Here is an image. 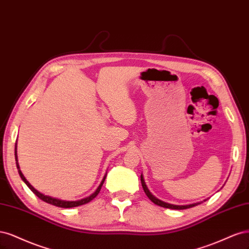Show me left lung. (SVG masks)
I'll use <instances>...</instances> for the list:
<instances>
[{"label": "left lung", "mask_w": 249, "mask_h": 249, "mask_svg": "<svg viewBox=\"0 0 249 249\" xmlns=\"http://www.w3.org/2000/svg\"><path fill=\"white\" fill-rule=\"evenodd\" d=\"M141 181H142V188H143V191H145V194L147 195V196L152 200V202H153L154 204H156V205H158V206H160V207H163V208H167V209H175V210H184V209H188V208H192V207H195V206H196V205H198L199 203H197V204H192V205H186V206H177V205H172V204H167V203H165V202H162V200H160V199H158L157 197H155L153 195L151 194V192L149 191V189H148V187H147V185H146V183H145V181H143V177H142V175H141Z\"/></svg>", "instance_id": "obj_1"}]
</instances>
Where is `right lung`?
Instances as JSON below:
<instances>
[{
  "label": "right lung",
  "mask_w": 249,
  "mask_h": 249,
  "mask_svg": "<svg viewBox=\"0 0 249 249\" xmlns=\"http://www.w3.org/2000/svg\"><path fill=\"white\" fill-rule=\"evenodd\" d=\"M15 160H17V166H18V173H19V176L20 178L22 179V181L25 182L27 184V186L34 192V194L40 198L42 199L43 202L45 203H49L51 205H53V206H57V207H60V208H73V207H77V206H81V205H85L87 203H89L90 200H92L96 196H97L99 194V191L101 189V186L102 184L104 182V180H106V177L103 178L101 184L99 185V187L97 188V190H96L93 195H91L90 196H88L86 198H83V199H79V200H75V202H68V200H62V199H59V198H54V197H52V196H44L42 195L41 192H39L38 190H36L33 186L31 185V184L27 181V179L25 178V176L22 175L21 171L19 170V165H18V155H17V146H15Z\"/></svg>",
  "instance_id": "right-lung-1"
}]
</instances>
